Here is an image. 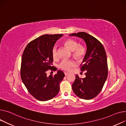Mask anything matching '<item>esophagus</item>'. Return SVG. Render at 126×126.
<instances>
[{
  "label": "esophagus",
  "instance_id": "34e87169",
  "mask_svg": "<svg viewBox=\"0 0 126 126\" xmlns=\"http://www.w3.org/2000/svg\"><path fill=\"white\" fill-rule=\"evenodd\" d=\"M64 74L65 76H67V75L69 74V73H68V72H64Z\"/></svg>",
  "mask_w": 126,
  "mask_h": 126
}]
</instances>
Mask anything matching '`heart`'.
<instances>
[{
  "label": "heart",
  "mask_w": 126,
  "mask_h": 126,
  "mask_svg": "<svg viewBox=\"0 0 126 126\" xmlns=\"http://www.w3.org/2000/svg\"><path fill=\"white\" fill-rule=\"evenodd\" d=\"M64 44L71 51H72V55L77 60L82 59L86 54V49L82 45H79V43L72 39H67L64 42ZM52 56L55 60L58 58V47L54 45L52 49ZM75 62L71 60H63L59 64V68L63 70L70 71L72 68L75 65Z\"/></svg>",
  "instance_id": "obj_1"
}]
</instances>
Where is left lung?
I'll use <instances>...</instances> for the list:
<instances>
[{"instance_id": "8db88e82", "label": "left lung", "mask_w": 126, "mask_h": 126, "mask_svg": "<svg viewBox=\"0 0 126 126\" xmlns=\"http://www.w3.org/2000/svg\"><path fill=\"white\" fill-rule=\"evenodd\" d=\"M82 38L85 42L87 51L81 64V71H85V78L78 75L72 84V90L78 97L90 100L102 91L108 76V65L105 49L102 43L93 36L84 32L70 34Z\"/></svg>"}]
</instances>
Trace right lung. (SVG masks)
Listing matches in <instances>:
<instances>
[{
	"label": "right lung",
	"instance_id": "add662e5",
	"mask_svg": "<svg viewBox=\"0 0 126 126\" xmlns=\"http://www.w3.org/2000/svg\"><path fill=\"white\" fill-rule=\"evenodd\" d=\"M62 34H44L29 42L22 56L20 75L27 91L38 100L45 101L53 98L60 91V83L64 77L58 70L48 76L49 70L53 68L52 49Z\"/></svg>",
	"mask_w": 126,
	"mask_h": 126
}]
</instances>
